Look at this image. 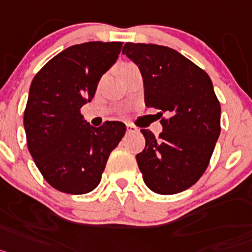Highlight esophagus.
<instances>
[{
  "label": "esophagus",
  "instance_id": "obj_1",
  "mask_svg": "<svg viewBox=\"0 0 252 252\" xmlns=\"http://www.w3.org/2000/svg\"><path fill=\"white\" fill-rule=\"evenodd\" d=\"M137 130V128H135L134 126H132V124L126 123V133H133Z\"/></svg>",
  "mask_w": 252,
  "mask_h": 252
}]
</instances>
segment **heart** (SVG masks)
Masks as SVG:
<instances>
[{
  "label": "heart",
  "mask_w": 252,
  "mask_h": 252,
  "mask_svg": "<svg viewBox=\"0 0 252 252\" xmlns=\"http://www.w3.org/2000/svg\"><path fill=\"white\" fill-rule=\"evenodd\" d=\"M129 65H133V64H126V65H124V67H123V68H126V67H129Z\"/></svg>",
  "instance_id": "1"
}]
</instances>
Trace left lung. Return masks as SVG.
Listing matches in <instances>:
<instances>
[{"label": "left lung", "mask_w": 252, "mask_h": 252, "mask_svg": "<svg viewBox=\"0 0 252 252\" xmlns=\"http://www.w3.org/2000/svg\"><path fill=\"white\" fill-rule=\"evenodd\" d=\"M123 54L138 65L144 102L158 109V138L142 129L146 147L135 158L143 180L162 195L189 189L207 170L220 133V105L207 72L175 49L126 43Z\"/></svg>", "instance_id": "left-lung-1"}]
</instances>
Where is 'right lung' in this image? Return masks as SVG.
<instances>
[{"label": "right lung", "mask_w": 252, "mask_h": 252, "mask_svg": "<svg viewBox=\"0 0 252 252\" xmlns=\"http://www.w3.org/2000/svg\"><path fill=\"white\" fill-rule=\"evenodd\" d=\"M123 43L89 41L53 57L35 74L24 113L28 148L43 178L67 194L93 191L109 155L126 134L122 122L90 126L81 108L93 100Z\"/></svg>", "instance_id": "right-lung-1"}]
</instances>
